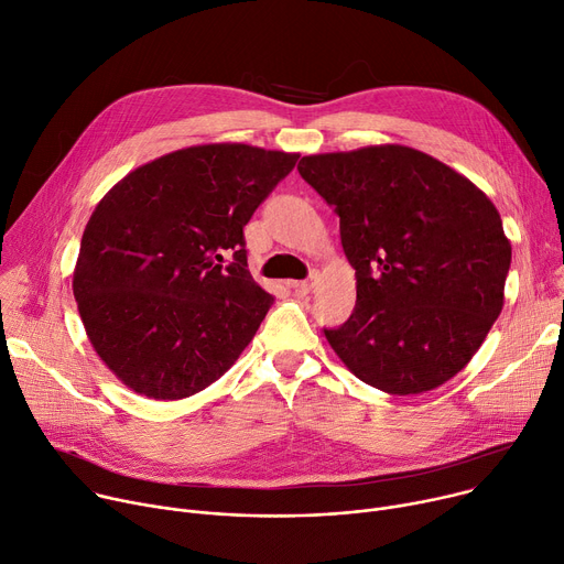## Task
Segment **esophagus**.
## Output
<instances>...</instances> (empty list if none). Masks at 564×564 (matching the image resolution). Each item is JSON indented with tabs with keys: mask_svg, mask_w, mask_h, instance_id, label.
I'll return each instance as SVG.
<instances>
[{
	"mask_svg": "<svg viewBox=\"0 0 564 564\" xmlns=\"http://www.w3.org/2000/svg\"><path fill=\"white\" fill-rule=\"evenodd\" d=\"M290 288L296 292V294H311L315 290V283L313 281H292Z\"/></svg>",
	"mask_w": 564,
	"mask_h": 564,
	"instance_id": "esophagus-1",
	"label": "esophagus"
}]
</instances>
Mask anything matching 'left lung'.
<instances>
[{"label": "left lung", "mask_w": 564, "mask_h": 564, "mask_svg": "<svg viewBox=\"0 0 564 564\" xmlns=\"http://www.w3.org/2000/svg\"><path fill=\"white\" fill-rule=\"evenodd\" d=\"M296 169L335 207L355 270L352 315L324 330L339 360L391 395L452 380L503 308L510 240L490 197L400 143L308 155Z\"/></svg>", "instance_id": "obj_1"}]
</instances>
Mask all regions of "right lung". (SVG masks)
<instances>
[{
    "label": "right lung",
    "instance_id": "add662e5",
    "mask_svg": "<svg viewBox=\"0 0 564 564\" xmlns=\"http://www.w3.org/2000/svg\"><path fill=\"white\" fill-rule=\"evenodd\" d=\"M296 160L249 143L191 145L100 197L72 288L91 348L130 391L188 398L253 339L274 296L247 270L242 227Z\"/></svg>",
    "mask_w": 564,
    "mask_h": 564
}]
</instances>
